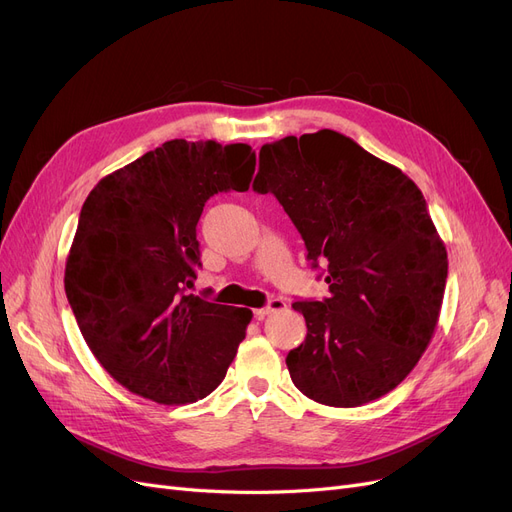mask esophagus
<instances>
[{"label": "esophagus", "instance_id": "obj_1", "mask_svg": "<svg viewBox=\"0 0 512 512\" xmlns=\"http://www.w3.org/2000/svg\"><path fill=\"white\" fill-rule=\"evenodd\" d=\"M285 308H287L285 301L278 299V297H274V299H270V304H268L266 308H259V310H255V318L263 320L266 316H270V314H274V312H280V310H285Z\"/></svg>", "mask_w": 512, "mask_h": 512}]
</instances>
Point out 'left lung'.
<instances>
[{
  "mask_svg": "<svg viewBox=\"0 0 512 512\" xmlns=\"http://www.w3.org/2000/svg\"><path fill=\"white\" fill-rule=\"evenodd\" d=\"M257 194H274L323 263L329 297L295 301L304 344L287 367L308 399L361 407L399 386L439 323L447 249L426 200L401 168L335 130L259 151Z\"/></svg>",
  "mask_w": 512,
  "mask_h": 512,
  "instance_id": "1",
  "label": "left lung"
}]
</instances>
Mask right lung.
<instances>
[{"instance_id":"1","label":"right lung","mask_w":512,"mask_h":512,"mask_svg":"<svg viewBox=\"0 0 512 512\" xmlns=\"http://www.w3.org/2000/svg\"><path fill=\"white\" fill-rule=\"evenodd\" d=\"M244 143L173 139L103 177L88 194L65 263V293L103 369L143 399L187 405L232 365L253 312L187 293L200 266L204 202L246 192Z\"/></svg>"}]
</instances>
